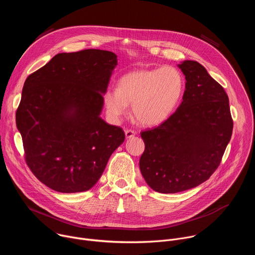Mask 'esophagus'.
Instances as JSON below:
<instances>
[{"label":"esophagus","mask_w":255,"mask_h":255,"mask_svg":"<svg viewBox=\"0 0 255 255\" xmlns=\"http://www.w3.org/2000/svg\"><path fill=\"white\" fill-rule=\"evenodd\" d=\"M136 135V132L133 131V130H126L125 131V137L126 139H129V138H132Z\"/></svg>","instance_id":"34e87169"}]
</instances>
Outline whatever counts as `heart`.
<instances>
[{"instance_id":"1","label":"heart","mask_w":255,"mask_h":255,"mask_svg":"<svg viewBox=\"0 0 255 255\" xmlns=\"http://www.w3.org/2000/svg\"><path fill=\"white\" fill-rule=\"evenodd\" d=\"M185 91V79L173 66L135 69L120 78L118 89L104 94L108 117L117 122L126 115L128 105L135 121L146 127L158 126L175 111Z\"/></svg>"}]
</instances>
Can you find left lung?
<instances>
[{
	"mask_svg": "<svg viewBox=\"0 0 255 255\" xmlns=\"http://www.w3.org/2000/svg\"><path fill=\"white\" fill-rule=\"evenodd\" d=\"M186 78L183 102L158 127L141 132L139 166L155 192L174 194L206 181L219 166L231 139L229 99L198 61L177 64Z\"/></svg>",
	"mask_w": 255,
	"mask_h": 255,
	"instance_id": "obj_1",
	"label": "left lung"
}]
</instances>
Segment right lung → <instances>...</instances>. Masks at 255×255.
Returning <instances> with one entry per match:
<instances>
[{
    "label": "right lung",
    "instance_id": "1",
    "mask_svg": "<svg viewBox=\"0 0 255 255\" xmlns=\"http://www.w3.org/2000/svg\"><path fill=\"white\" fill-rule=\"evenodd\" d=\"M117 60L101 49L58 53L25 81L17 128L29 168L53 191L92 189L124 142L100 116Z\"/></svg>",
    "mask_w": 255,
    "mask_h": 255
}]
</instances>
